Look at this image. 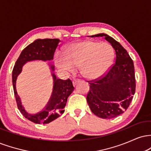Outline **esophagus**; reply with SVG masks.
<instances>
[{
    "instance_id": "34e87169",
    "label": "esophagus",
    "mask_w": 151,
    "mask_h": 151,
    "mask_svg": "<svg viewBox=\"0 0 151 151\" xmlns=\"http://www.w3.org/2000/svg\"><path fill=\"white\" fill-rule=\"evenodd\" d=\"M79 81H79V79H74V80L72 81V84H73L74 86H75L76 84H78V83L79 82Z\"/></svg>"
}]
</instances>
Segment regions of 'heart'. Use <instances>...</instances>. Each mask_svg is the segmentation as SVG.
I'll return each mask as SVG.
<instances>
[{"mask_svg": "<svg viewBox=\"0 0 151 151\" xmlns=\"http://www.w3.org/2000/svg\"><path fill=\"white\" fill-rule=\"evenodd\" d=\"M65 53L55 54L58 68L72 72L80 67L81 74L88 79L104 77L111 67L115 57L110 44L90 40L71 43L66 47Z\"/></svg>", "mask_w": 151, "mask_h": 151, "instance_id": "obj_1", "label": "heart"}]
</instances>
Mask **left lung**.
I'll use <instances>...</instances> for the list:
<instances>
[{
    "mask_svg": "<svg viewBox=\"0 0 151 151\" xmlns=\"http://www.w3.org/2000/svg\"><path fill=\"white\" fill-rule=\"evenodd\" d=\"M104 37L116 52V62L104 77L89 83L86 101L93 114L102 119H112L124 113L132 101L136 90L134 65L129 53L113 37Z\"/></svg>",
    "mask_w": 151,
    "mask_h": 151,
    "instance_id": "left-lung-1",
    "label": "left lung"
}]
</instances>
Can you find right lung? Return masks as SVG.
Wrapping results in <instances>:
<instances>
[{
    "mask_svg": "<svg viewBox=\"0 0 151 151\" xmlns=\"http://www.w3.org/2000/svg\"><path fill=\"white\" fill-rule=\"evenodd\" d=\"M60 40L59 39H37L27 45L20 53L13 67L12 73L13 86L17 105L20 111L26 119L35 124H49L55 120L65 111L67 98L74 91V88L70 79L67 80L58 79L54 73L55 66L48 63L53 79L52 92L49 101L40 111L36 114H30L22 104L16 90V81L18 75L21 73L22 67L27 62L31 61H51L53 60L54 53L58 47Z\"/></svg>",
    "mask_w": 151,
    "mask_h": 151,
    "instance_id": "add662e5",
    "label": "right lung"
}]
</instances>
